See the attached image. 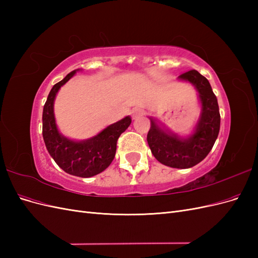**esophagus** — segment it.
Masks as SVG:
<instances>
[{
	"label": "esophagus",
	"instance_id": "34e87169",
	"mask_svg": "<svg viewBox=\"0 0 258 258\" xmlns=\"http://www.w3.org/2000/svg\"><path fill=\"white\" fill-rule=\"evenodd\" d=\"M143 113H144V110L142 107H136V108H134V110H132L131 114H132V117H134V119H136L137 117L143 115Z\"/></svg>",
	"mask_w": 258,
	"mask_h": 258
}]
</instances>
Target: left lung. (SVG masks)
I'll list each match as a JSON object with an SVG mask.
<instances>
[{
  "instance_id": "left-lung-1",
  "label": "left lung",
  "mask_w": 258,
  "mask_h": 258,
  "mask_svg": "<svg viewBox=\"0 0 258 258\" xmlns=\"http://www.w3.org/2000/svg\"><path fill=\"white\" fill-rule=\"evenodd\" d=\"M178 80L191 83L198 91L201 113L194 134L181 138L168 129L158 126L151 118V129L147 134V143L154 157L162 165L187 169L204 160L212 150L221 126V115L216 96L209 81L196 70L183 73Z\"/></svg>"
}]
</instances>
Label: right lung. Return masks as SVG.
<instances>
[{"label":"right lung","mask_w":258,"mask_h":258,"mask_svg":"<svg viewBox=\"0 0 258 258\" xmlns=\"http://www.w3.org/2000/svg\"><path fill=\"white\" fill-rule=\"evenodd\" d=\"M79 70L69 73L63 80L53 85L43 108V139L49 155L67 173L90 177L104 171L115 157L117 140L130 126V116L103 129L88 140L73 141L58 131L53 114V102L59 89Z\"/></svg>","instance_id":"1"}]
</instances>
